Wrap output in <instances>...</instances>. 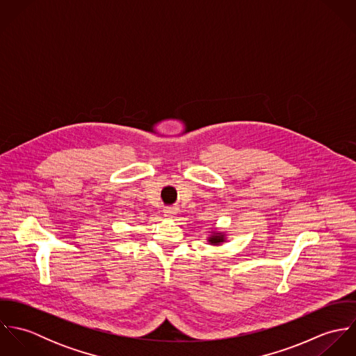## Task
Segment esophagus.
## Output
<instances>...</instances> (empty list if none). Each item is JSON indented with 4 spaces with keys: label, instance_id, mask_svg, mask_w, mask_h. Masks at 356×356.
<instances>
[{
    "label": "esophagus",
    "instance_id": "34e87169",
    "mask_svg": "<svg viewBox=\"0 0 356 356\" xmlns=\"http://www.w3.org/2000/svg\"><path fill=\"white\" fill-rule=\"evenodd\" d=\"M177 211H178L177 207H164V209H163L164 215L168 216V218H172L177 213Z\"/></svg>",
    "mask_w": 356,
    "mask_h": 356
}]
</instances>
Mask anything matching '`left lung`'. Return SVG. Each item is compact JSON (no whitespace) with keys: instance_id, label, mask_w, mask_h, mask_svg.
<instances>
[{"instance_id":"obj_1","label":"left lung","mask_w":356,"mask_h":356,"mask_svg":"<svg viewBox=\"0 0 356 356\" xmlns=\"http://www.w3.org/2000/svg\"><path fill=\"white\" fill-rule=\"evenodd\" d=\"M208 241L211 244H213V245H219V244H222L225 241V236L222 233H213V236H211L208 238Z\"/></svg>"}]
</instances>
